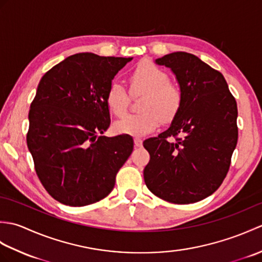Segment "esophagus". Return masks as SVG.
<instances>
[{
    "label": "esophagus",
    "mask_w": 262,
    "mask_h": 262,
    "mask_svg": "<svg viewBox=\"0 0 262 262\" xmlns=\"http://www.w3.org/2000/svg\"><path fill=\"white\" fill-rule=\"evenodd\" d=\"M134 143H135V146H137V147H141L143 145V141L141 140L140 137L134 138Z\"/></svg>",
    "instance_id": "34e87169"
}]
</instances>
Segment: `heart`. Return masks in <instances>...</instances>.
<instances>
[{"label":"heart","mask_w":262,"mask_h":262,"mask_svg":"<svg viewBox=\"0 0 262 262\" xmlns=\"http://www.w3.org/2000/svg\"><path fill=\"white\" fill-rule=\"evenodd\" d=\"M169 75L153 62L143 60L128 76L133 92H145L142 99L143 111L125 116L115 124L120 134L143 136L157 129L161 122L171 120L179 110L182 94L180 89L169 82ZM129 97L125 86L113 81L105 93V103L115 116H122L127 110Z\"/></svg>","instance_id":"obj_1"}]
</instances>
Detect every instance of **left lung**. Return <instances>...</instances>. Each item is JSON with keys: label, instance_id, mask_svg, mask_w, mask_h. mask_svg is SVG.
Wrapping results in <instances>:
<instances>
[{"label": "left lung", "instance_id": "8db88e82", "mask_svg": "<svg viewBox=\"0 0 262 262\" xmlns=\"http://www.w3.org/2000/svg\"><path fill=\"white\" fill-rule=\"evenodd\" d=\"M155 63L173 72L182 101L168 129L143 143L149 153L144 180L166 202L196 203L215 192L229 172L237 143L236 101L222 73L192 54L171 53Z\"/></svg>", "mask_w": 262, "mask_h": 262}]
</instances>
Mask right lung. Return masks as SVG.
Returning <instances> with one entry per match:
<instances>
[{
  "mask_svg": "<svg viewBox=\"0 0 262 262\" xmlns=\"http://www.w3.org/2000/svg\"><path fill=\"white\" fill-rule=\"evenodd\" d=\"M132 57L72 55L46 72L29 110L27 145L43 188L64 205L86 206L107 197L134 148L108 129L105 103L115 75Z\"/></svg>",
  "mask_w": 262,
  "mask_h": 262,
  "instance_id": "obj_1",
  "label": "right lung"
}]
</instances>
